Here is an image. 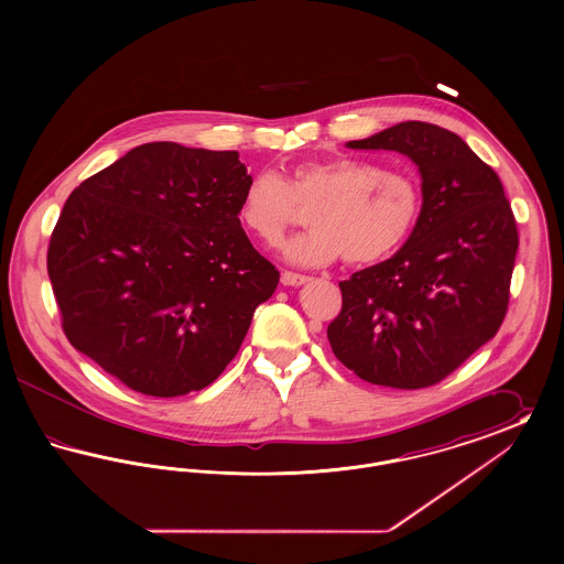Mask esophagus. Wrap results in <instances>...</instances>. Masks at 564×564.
Listing matches in <instances>:
<instances>
[{"label": "esophagus", "instance_id": "obj_1", "mask_svg": "<svg viewBox=\"0 0 564 564\" xmlns=\"http://www.w3.org/2000/svg\"><path fill=\"white\" fill-rule=\"evenodd\" d=\"M306 281H308V276H306V274L292 272V270H285V272L281 274V283H283V285H292V288H297V285L306 283Z\"/></svg>", "mask_w": 564, "mask_h": 564}]
</instances>
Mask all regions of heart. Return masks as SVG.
Listing matches in <instances>:
<instances>
[{
  "instance_id": "1",
  "label": "heart",
  "mask_w": 564,
  "mask_h": 564,
  "mask_svg": "<svg viewBox=\"0 0 564 564\" xmlns=\"http://www.w3.org/2000/svg\"><path fill=\"white\" fill-rule=\"evenodd\" d=\"M308 207L311 230L285 245L288 260L322 267L343 253L349 264H375L414 232L423 189L414 175L364 159L302 162L285 180L274 171L249 177L239 217L256 239L276 245Z\"/></svg>"
}]
</instances>
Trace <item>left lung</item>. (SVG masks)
<instances>
[{"label":"left lung","instance_id":"left-lung-1","mask_svg":"<svg viewBox=\"0 0 564 564\" xmlns=\"http://www.w3.org/2000/svg\"><path fill=\"white\" fill-rule=\"evenodd\" d=\"M347 145L416 162L423 212L393 258L338 283L343 308L327 325L329 345L372 384H437L506 319L518 251L510 200L499 175L437 124L400 122Z\"/></svg>","mask_w":564,"mask_h":564}]
</instances>
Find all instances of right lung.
<instances>
[{
	"label": "right lung",
	"mask_w": 564,
	"mask_h": 564,
	"mask_svg": "<svg viewBox=\"0 0 564 564\" xmlns=\"http://www.w3.org/2000/svg\"><path fill=\"white\" fill-rule=\"evenodd\" d=\"M249 177L239 152L154 141L84 180L48 245L72 347L143 395L212 384L279 283L241 228Z\"/></svg>",
	"instance_id": "add662e5"
}]
</instances>
